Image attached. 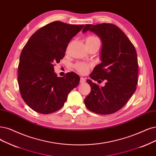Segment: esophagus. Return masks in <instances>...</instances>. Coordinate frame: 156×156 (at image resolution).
I'll use <instances>...</instances> for the list:
<instances>
[{
    "mask_svg": "<svg viewBox=\"0 0 156 156\" xmlns=\"http://www.w3.org/2000/svg\"><path fill=\"white\" fill-rule=\"evenodd\" d=\"M85 78H83V77H81L80 78V83H85Z\"/></svg>",
    "mask_w": 156,
    "mask_h": 156,
    "instance_id": "1",
    "label": "esophagus"
}]
</instances>
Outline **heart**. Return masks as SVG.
Returning a JSON list of instances; mask_svg holds the SVG:
<instances>
[{
	"label": "heart",
	"instance_id": "obj_1",
	"mask_svg": "<svg viewBox=\"0 0 156 156\" xmlns=\"http://www.w3.org/2000/svg\"><path fill=\"white\" fill-rule=\"evenodd\" d=\"M86 42H97L100 43V41L98 38L94 36H90L86 39ZM75 67L77 69V71L81 74H85L89 70V66L83 63H78L75 65Z\"/></svg>",
	"mask_w": 156,
	"mask_h": 156
}]
</instances>
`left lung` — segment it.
<instances>
[{
    "mask_svg": "<svg viewBox=\"0 0 156 156\" xmlns=\"http://www.w3.org/2000/svg\"><path fill=\"white\" fill-rule=\"evenodd\" d=\"M88 31L99 37L102 44L101 63L96 66L89 77L95 81L107 82L105 86L99 87L91 80H87L91 90L84 103L89 111L96 114H111L122 108L136 90V51L125 34L114 24H87L82 33Z\"/></svg>",
    "mask_w": 156,
    "mask_h": 156,
    "instance_id": "1",
    "label": "left lung"
}]
</instances>
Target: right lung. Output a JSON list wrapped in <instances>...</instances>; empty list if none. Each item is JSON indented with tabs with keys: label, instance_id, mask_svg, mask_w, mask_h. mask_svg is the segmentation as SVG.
Instances as JSON below:
<instances>
[{
	"label": "right lung",
	"instance_id": "right-lung-1",
	"mask_svg": "<svg viewBox=\"0 0 156 156\" xmlns=\"http://www.w3.org/2000/svg\"><path fill=\"white\" fill-rule=\"evenodd\" d=\"M84 25L55 21L39 29L22 49L18 83L22 99L33 110L48 114L61 108L67 96L80 82L74 72L58 77L55 63L65 56L70 40Z\"/></svg>",
	"mask_w": 156,
	"mask_h": 156
}]
</instances>
